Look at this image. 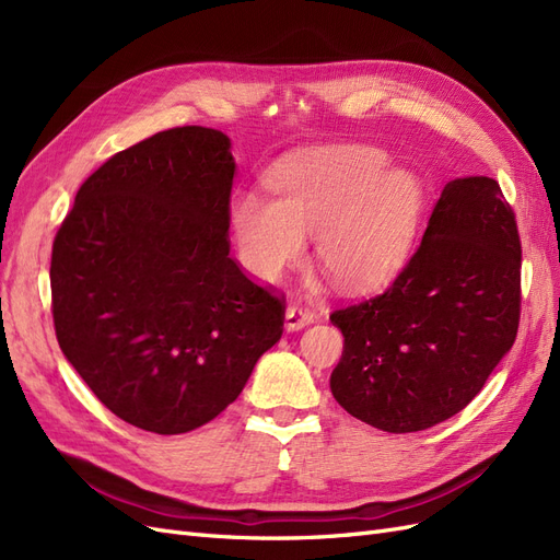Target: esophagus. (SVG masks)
<instances>
[{"label":"esophagus","instance_id":"esophagus-1","mask_svg":"<svg viewBox=\"0 0 560 560\" xmlns=\"http://www.w3.org/2000/svg\"><path fill=\"white\" fill-rule=\"evenodd\" d=\"M315 311L313 308H306V306H299V303H292L290 308H287L284 313V327L287 331H296V329H303L308 327L311 322H315Z\"/></svg>","mask_w":560,"mask_h":560}]
</instances>
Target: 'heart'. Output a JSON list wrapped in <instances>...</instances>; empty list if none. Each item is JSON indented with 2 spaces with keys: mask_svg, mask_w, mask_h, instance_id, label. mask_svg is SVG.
Returning a JSON list of instances; mask_svg holds the SVG:
<instances>
[{
  "mask_svg": "<svg viewBox=\"0 0 560 560\" xmlns=\"http://www.w3.org/2000/svg\"><path fill=\"white\" fill-rule=\"evenodd\" d=\"M273 200L235 194L229 208L241 257L254 276L278 280L301 261L306 235L334 284L366 292L409 261L422 210L416 175L389 167L385 151L338 144L303 151L268 177Z\"/></svg>",
  "mask_w": 560,
  "mask_h": 560,
  "instance_id": "b5f03b06",
  "label": "heart"
}]
</instances>
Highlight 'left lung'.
Returning a JSON list of instances; mask_svg holds the SVG:
<instances>
[{"instance_id": "1", "label": "left lung", "mask_w": 560, "mask_h": 560, "mask_svg": "<svg viewBox=\"0 0 560 560\" xmlns=\"http://www.w3.org/2000/svg\"><path fill=\"white\" fill-rule=\"evenodd\" d=\"M329 319L346 338L329 385L350 416L401 434L463 411L521 319V238L500 184L448 182L395 282Z\"/></svg>"}]
</instances>
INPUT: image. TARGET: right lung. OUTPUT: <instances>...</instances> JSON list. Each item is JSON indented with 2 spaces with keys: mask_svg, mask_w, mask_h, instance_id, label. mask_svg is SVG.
<instances>
[{
  "mask_svg": "<svg viewBox=\"0 0 560 560\" xmlns=\"http://www.w3.org/2000/svg\"><path fill=\"white\" fill-rule=\"evenodd\" d=\"M224 132L171 128L81 184L50 254L60 350L130 425L182 434L238 399L284 299L229 257L235 161Z\"/></svg>",
  "mask_w": 560,
  "mask_h": 560,
  "instance_id": "add662e5",
  "label": "right lung"
}]
</instances>
